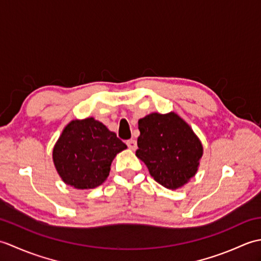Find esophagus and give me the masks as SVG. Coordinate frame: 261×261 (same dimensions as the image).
Returning <instances> with one entry per match:
<instances>
[{"instance_id": "obj_1", "label": "esophagus", "mask_w": 261, "mask_h": 261, "mask_svg": "<svg viewBox=\"0 0 261 261\" xmlns=\"http://www.w3.org/2000/svg\"><path fill=\"white\" fill-rule=\"evenodd\" d=\"M126 145H127V147H129V149H131V150H136L137 149V141L135 139L127 140Z\"/></svg>"}]
</instances>
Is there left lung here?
I'll use <instances>...</instances> for the list:
<instances>
[{"label": "left lung", "instance_id": "obj_1", "mask_svg": "<svg viewBox=\"0 0 261 261\" xmlns=\"http://www.w3.org/2000/svg\"><path fill=\"white\" fill-rule=\"evenodd\" d=\"M136 154L153 179L169 190L181 187L196 174L203 154L201 141L176 113H151L138 122Z\"/></svg>", "mask_w": 261, "mask_h": 261}]
</instances>
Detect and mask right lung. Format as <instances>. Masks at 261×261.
<instances>
[{"instance_id": "1", "label": "right lung", "mask_w": 261, "mask_h": 261, "mask_svg": "<svg viewBox=\"0 0 261 261\" xmlns=\"http://www.w3.org/2000/svg\"><path fill=\"white\" fill-rule=\"evenodd\" d=\"M125 148L114 132L101 122L87 118L71 121L65 127L55 145L53 158L66 184L88 190L108 178L112 160Z\"/></svg>"}]
</instances>
